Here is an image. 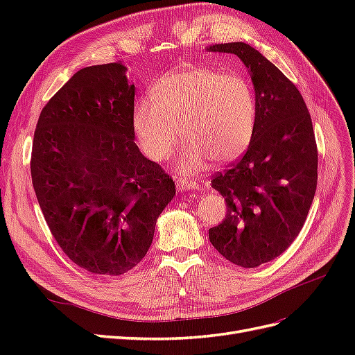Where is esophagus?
<instances>
[{
    "label": "esophagus",
    "instance_id": "esophagus-1",
    "mask_svg": "<svg viewBox=\"0 0 355 355\" xmlns=\"http://www.w3.org/2000/svg\"><path fill=\"white\" fill-rule=\"evenodd\" d=\"M176 187L179 191H200L201 189V185L198 184V182H194V180H188V179H182V180H178L176 182Z\"/></svg>",
    "mask_w": 355,
    "mask_h": 355
}]
</instances>
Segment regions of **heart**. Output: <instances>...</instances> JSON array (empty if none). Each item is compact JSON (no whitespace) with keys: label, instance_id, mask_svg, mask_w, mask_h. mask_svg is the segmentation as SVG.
Masks as SVG:
<instances>
[{"label":"heart","instance_id":"heart-1","mask_svg":"<svg viewBox=\"0 0 355 355\" xmlns=\"http://www.w3.org/2000/svg\"><path fill=\"white\" fill-rule=\"evenodd\" d=\"M256 116L253 87L241 75L188 67L161 78L153 99L135 103L133 125L145 155L155 163L173 155L184 132L188 144L176 167L197 175L210 159L218 164L239 159L252 144Z\"/></svg>","mask_w":355,"mask_h":355}]
</instances>
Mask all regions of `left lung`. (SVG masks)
Returning a JSON list of instances; mask_svg holds the SVG:
<instances>
[{
	"label": "left lung",
	"instance_id": "8db88e82",
	"mask_svg": "<svg viewBox=\"0 0 355 355\" xmlns=\"http://www.w3.org/2000/svg\"><path fill=\"white\" fill-rule=\"evenodd\" d=\"M207 51L241 59L257 105L250 146L211 180L228 209L209 239L227 261L256 268L293 243L313 204L318 164L313 121L296 85L252 46L227 42Z\"/></svg>",
	"mask_w": 355,
	"mask_h": 355
}]
</instances>
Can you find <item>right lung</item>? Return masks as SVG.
<instances>
[{"label": "right lung", "mask_w": 355, "mask_h": 355, "mask_svg": "<svg viewBox=\"0 0 355 355\" xmlns=\"http://www.w3.org/2000/svg\"><path fill=\"white\" fill-rule=\"evenodd\" d=\"M120 62L83 68L42 108L31 176L53 237L92 274L121 275L151 247L175 182L135 144V84Z\"/></svg>", "instance_id": "add662e5"}]
</instances>
